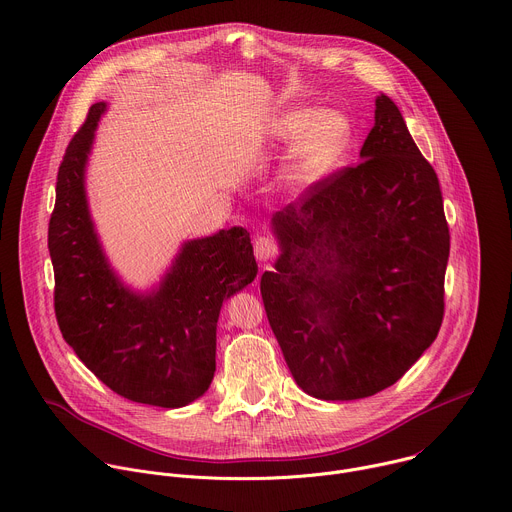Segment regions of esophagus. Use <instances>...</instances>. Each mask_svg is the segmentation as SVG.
Masks as SVG:
<instances>
[{
    "label": "esophagus",
    "instance_id": "obj_1",
    "mask_svg": "<svg viewBox=\"0 0 512 512\" xmlns=\"http://www.w3.org/2000/svg\"><path fill=\"white\" fill-rule=\"evenodd\" d=\"M254 254L260 262H268L278 254V244L270 236H258L254 240Z\"/></svg>",
    "mask_w": 512,
    "mask_h": 512
}]
</instances>
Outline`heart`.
<instances>
[{"label": "heart", "instance_id": "1", "mask_svg": "<svg viewBox=\"0 0 512 512\" xmlns=\"http://www.w3.org/2000/svg\"><path fill=\"white\" fill-rule=\"evenodd\" d=\"M349 133V123L339 113L294 109L276 117L270 125L274 139L286 141L300 135L282 171L284 185L302 189L319 179L345 151Z\"/></svg>", "mask_w": 512, "mask_h": 512}]
</instances>
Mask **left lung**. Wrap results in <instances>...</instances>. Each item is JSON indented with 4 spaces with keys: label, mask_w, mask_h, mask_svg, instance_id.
<instances>
[{
    "label": "left lung",
    "mask_w": 512,
    "mask_h": 512,
    "mask_svg": "<svg viewBox=\"0 0 512 512\" xmlns=\"http://www.w3.org/2000/svg\"><path fill=\"white\" fill-rule=\"evenodd\" d=\"M361 159L274 214L282 254L260 278L284 361L319 399L393 385L444 319L450 230L440 181L385 94Z\"/></svg>",
    "instance_id": "8db88e82"
}]
</instances>
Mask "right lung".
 <instances>
[{"label": "right lung", "mask_w": 512, "mask_h": 512, "mask_svg": "<svg viewBox=\"0 0 512 512\" xmlns=\"http://www.w3.org/2000/svg\"><path fill=\"white\" fill-rule=\"evenodd\" d=\"M102 113L105 102L88 109L58 167L48 224L56 321L78 359L115 393L183 407L214 379L224 298L256 278L250 234L232 228L191 240L157 292H129L100 250L84 195V165Z\"/></svg>", "instance_id": "right-lung-1"}]
</instances>
